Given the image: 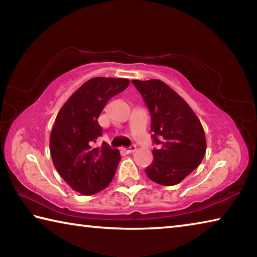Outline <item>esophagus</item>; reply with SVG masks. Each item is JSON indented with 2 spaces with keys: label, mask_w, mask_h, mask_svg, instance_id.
I'll list each match as a JSON object with an SVG mask.
<instances>
[{
  "label": "esophagus",
  "mask_w": 257,
  "mask_h": 257,
  "mask_svg": "<svg viewBox=\"0 0 257 257\" xmlns=\"http://www.w3.org/2000/svg\"><path fill=\"white\" fill-rule=\"evenodd\" d=\"M135 151H136V146H135V145H132L130 147H128V149H123V152H124V153H127V154L134 153Z\"/></svg>",
  "instance_id": "obj_1"
}]
</instances>
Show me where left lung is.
I'll list each match as a JSON object with an SVG mask.
<instances>
[{"label":"left lung","instance_id":"obj_1","mask_svg":"<svg viewBox=\"0 0 257 257\" xmlns=\"http://www.w3.org/2000/svg\"><path fill=\"white\" fill-rule=\"evenodd\" d=\"M151 113V132L159 149L145 169L152 181L162 186L181 182L205 155L206 138L197 115L184 98L159 79L133 80Z\"/></svg>","mask_w":257,"mask_h":257}]
</instances>
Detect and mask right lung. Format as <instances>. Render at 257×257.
I'll return each mask as SVG.
<instances>
[{
    "label": "right lung",
    "mask_w": 257,
    "mask_h": 257,
    "mask_svg": "<svg viewBox=\"0 0 257 257\" xmlns=\"http://www.w3.org/2000/svg\"><path fill=\"white\" fill-rule=\"evenodd\" d=\"M125 78L95 77L81 85L61 107L51 132L50 151L56 171L73 190L94 195L106 188L120 162L118 150L105 143L97 119L107 101L127 88Z\"/></svg>",
    "instance_id": "right-lung-1"
}]
</instances>
